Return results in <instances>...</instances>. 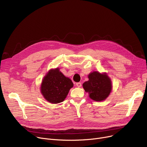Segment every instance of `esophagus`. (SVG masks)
Returning <instances> with one entry per match:
<instances>
[{
  "label": "esophagus",
  "instance_id": "1",
  "mask_svg": "<svg viewBox=\"0 0 147 147\" xmlns=\"http://www.w3.org/2000/svg\"><path fill=\"white\" fill-rule=\"evenodd\" d=\"M76 86L78 87H80L82 86V83L80 82H78L76 83Z\"/></svg>",
  "mask_w": 147,
  "mask_h": 147
}]
</instances>
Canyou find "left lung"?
<instances>
[{
	"mask_svg": "<svg viewBox=\"0 0 147 147\" xmlns=\"http://www.w3.org/2000/svg\"><path fill=\"white\" fill-rule=\"evenodd\" d=\"M89 80L83 84L84 89L89 94V97L94 101H102L109 95L112 90L111 79L106 74L99 72L91 73Z\"/></svg>",
	"mask_w": 147,
	"mask_h": 147,
	"instance_id": "obj_1",
	"label": "left lung"
}]
</instances>
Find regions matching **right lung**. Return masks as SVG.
<instances>
[{"instance_id": "obj_1", "label": "right lung", "mask_w": 147, "mask_h": 147, "mask_svg": "<svg viewBox=\"0 0 147 147\" xmlns=\"http://www.w3.org/2000/svg\"><path fill=\"white\" fill-rule=\"evenodd\" d=\"M73 83L58 68L50 70L44 78L41 92L44 98L52 103H60L65 99Z\"/></svg>"}]
</instances>
